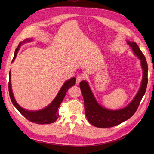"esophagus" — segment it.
Masks as SVG:
<instances>
[{
    "label": "esophagus",
    "mask_w": 154,
    "mask_h": 154,
    "mask_svg": "<svg viewBox=\"0 0 154 154\" xmlns=\"http://www.w3.org/2000/svg\"><path fill=\"white\" fill-rule=\"evenodd\" d=\"M83 79V77L81 76V75H78L77 77V80H76V83L78 85L79 84V83L81 82V81Z\"/></svg>",
    "instance_id": "1"
}]
</instances>
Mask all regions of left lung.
I'll use <instances>...</instances> for the list:
<instances>
[{"label": "left lung", "instance_id": "1", "mask_svg": "<svg viewBox=\"0 0 154 154\" xmlns=\"http://www.w3.org/2000/svg\"><path fill=\"white\" fill-rule=\"evenodd\" d=\"M132 48L134 53L141 62L143 77L138 92L130 104L122 109L112 110L105 109L97 103L89 84L85 81L80 83V89L84 99L85 112L89 122L98 128H110L119 125L126 121L136 112L143 96L144 95L148 84V63L145 56L140 50L138 45L134 42H127Z\"/></svg>", "mask_w": 154, "mask_h": 154}]
</instances>
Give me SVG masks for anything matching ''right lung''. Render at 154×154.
I'll use <instances>...</instances> for the list:
<instances>
[{
    "instance_id": "add662e5",
    "label": "right lung",
    "mask_w": 154,
    "mask_h": 154,
    "mask_svg": "<svg viewBox=\"0 0 154 154\" xmlns=\"http://www.w3.org/2000/svg\"><path fill=\"white\" fill-rule=\"evenodd\" d=\"M32 39H26L25 40L22 41V42H20L17 48L16 49L14 52V58H13L12 61H14L15 58L17 55L18 51L20 49V45L26 43V42H31ZM11 71L9 72V82H8V91H9V94L10 97L12 104L20 112L23 116H24L26 119H28L29 121L32 122H34L36 124H51L53 123L56 121L57 118L60 116L58 113V109L60 106V104L63 101L64 97L67 92L68 89L69 87L73 86L75 84V81H76V78L72 77L69 80H67L65 81L63 85L61 87V89L59 91L57 95L55 97L54 100L49 104V105L45 107V109L40 110H36V111H30L24 109L16 102L14 94H13L12 87H11Z\"/></svg>"
}]
</instances>
